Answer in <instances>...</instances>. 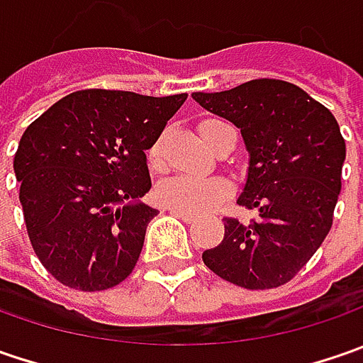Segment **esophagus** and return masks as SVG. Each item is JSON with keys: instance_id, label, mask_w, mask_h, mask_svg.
<instances>
[{"instance_id": "obj_1", "label": "esophagus", "mask_w": 363, "mask_h": 363, "mask_svg": "<svg viewBox=\"0 0 363 363\" xmlns=\"http://www.w3.org/2000/svg\"><path fill=\"white\" fill-rule=\"evenodd\" d=\"M169 214H174V216L182 218V220H184L186 224H191V222L196 220V218L191 216V214H186V212H182V210H175V208H169Z\"/></svg>"}]
</instances>
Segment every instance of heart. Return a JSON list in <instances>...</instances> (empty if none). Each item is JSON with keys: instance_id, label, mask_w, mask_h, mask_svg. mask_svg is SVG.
Returning a JSON list of instances; mask_svg holds the SVG:
<instances>
[{"instance_id": "heart-1", "label": "heart", "mask_w": 363, "mask_h": 363, "mask_svg": "<svg viewBox=\"0 0 363 363\" xmlns=\"http://www.w3.org/2000/svg\"><path fill=\"white\" fill-rule=\"evenodd\" d=\"M226 125L222 119H202L198 123V133L206 145H214L218 129ZM151 161H161V141L153 143ZM230 196V184L222 177H189V175H172L161 179L155 188V198L165 208H175L186 214H203L218 208Z\"/></svg>"}]
</instances>
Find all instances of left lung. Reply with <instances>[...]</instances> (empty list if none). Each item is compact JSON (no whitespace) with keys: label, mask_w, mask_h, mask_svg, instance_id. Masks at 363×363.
Instances as JSON below:
<instances>
[{"label":"left lung","mask_w":363,"mask_h":363,"mask_svg":"<svg viewBox=\"0 0 363 363\" xmlns=\"http://www.w3.org/2000/svg\"><path fill=\"white\" fill-rule=\"evenodd\" d=\"M191 96L242 133L250 163L238 203L258 214L246 224L224 218V238L203 250V264L244 289L285 285L331 230L345 161L340 125L303 89L274 78Z\"/></svg>","instance_id":"left-lung-1"}]
</instances>
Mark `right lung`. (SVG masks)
Segmentation results:
<instances>
[{
    "mask_svg": "<svg viewBox=\"0 0 363 363\" xmlns=\"http://www.w3.org/2000/svg\"><path fill=\"white\" fill-rule=\"evenodd\" d=\"M188 94L86 89L60 99L23 131L13 157L35 257L62 285L105 291L135 269L157 210L145 151Z\"/></svg>",
    "mask_w": 363,
    "mask_h": 363,
    "instance_id": "add662e5",
    "label": "right lung"
}]
</instances>
